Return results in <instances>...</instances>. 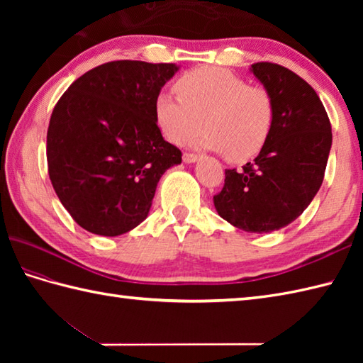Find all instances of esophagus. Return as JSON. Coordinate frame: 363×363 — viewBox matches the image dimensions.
Masks as SVG:
<instances>
[{
  "mask_svg": "<svg viewBox=\"0 0 363 363\" xmlns=\"http://www.w3.org/2000/svg\"><path fill=\"white\" fill-rule=\"evenodd\" d=\"M182 159H184V162H186V164H194V162L198 160V154H195V152H184Z\"/></svg>",
  "mask_w": 363,
  "mask_h": 363,
  "instance_id": "1",
  "label": "esophagus"
}]
</instances>
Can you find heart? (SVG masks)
Segmentation results:
<instances>
[{"label":"heart","mask_w":363,"mask_h":363,"mask_svg":"<svg viewBox=\"0 0 363 363\" xmlns=\"http://www.w3.org/2000/svg\"><path fill=\"white\" fill-rule=\"evenodd\" d=\"M177 95L160 91L154 101L156 121L169 142L182 145L199 129L203 148L226 152L234 162L256 156L273 133L276 106L262 86H250L220 67H201L176 81Z\"/></svg>","instance_id":"obj_1"}]
</instances>
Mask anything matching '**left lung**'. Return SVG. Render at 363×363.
<instances>
[{"mask_svg": "<svg viewBox=\"0 0 363 363\" xmlns=\"http://www.w3.org/2000/svg\"><path fill=\"white\" fill-rule=\"evenodd\" d=\"M251 70L274 99V128L254 162L225 169L213 204L233 226L262 234L290 225L311 204L325 177L333 133L317 91L296 73L273 62Z\"/></svg>", "mask_w": 363, "mask_h": 363, "instance_id": "obj_1", "label": "left lung"}]
</instances>
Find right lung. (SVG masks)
Instances as JSON below:
<instances>
[{
  "mask_svg": "<svg viewBox=\"0 0 363 363\" xmlns=\"http://www.w3.org/2000/svg\"><path fill=\"white\" fill-rule=\"evenodd\" d=\"M174 64L113 60L76 79L54 106L46 160L54 191L91 234H125L148 217L157 182L182 152L164 140L154 101Z\"/></svg>",
  "mask_w": 363,
  "mask_h": 363,
  "instance_id": "obj_1",
  "label": "right lung"
}]
</instances>
